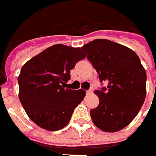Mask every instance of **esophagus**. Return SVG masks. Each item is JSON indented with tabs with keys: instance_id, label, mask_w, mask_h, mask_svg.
Wrapping results in <instances>:
<instances>
[{
	"instance_id": "obj_1",
	"label": "esophagus",
	"mask_w": 156,
	"mask_h": 156,
	"mask_svg": "<svg viewBox=\"0 0 156 156\" xmlns=\"http://www.w3.org/2000/svg\"><path fill=\"white\" fill-rule=\"evenodd\" d=\"M86 94H87V95H88V94H92V90H91V89L87 90V91H86Z\"/></svg>"
}]
</instances>
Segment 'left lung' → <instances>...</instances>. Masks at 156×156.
<instances>
[{
    "mask_svg": "<svg viewBox=\"0 0 156 156\" xmlns=\"http://www.w3.org/2000/svg\"><path fill=\"white\" fill-rule=\"evenodd\" d=\"M81 48L101 82L108 83L107 90L94 91L99 105L90 110L94 124L105 132L120 131L135 119L145 101V69L135 52L109 40H94Z\"/></svg>",
    "mask_w": 156,
    "mask_h": 156,
    "instance_id": "1",
    "label": "left lung"
}]
</instances>
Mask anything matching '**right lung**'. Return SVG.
I'll return each mask as SVG.
<instances>
[{"mask_svg":"<svg viewBox=\"0 0 156 156\" xmlns=\"http://www.w3.org/2000/svg\"><path fill=\"white\" fill-rule=\"evenodd\" d=\"M86 55L81 48L56 44L22 66L18 76L19 99L27 116L40 128L56 131L68 125L86 92L65 85L70 70Z\"/></svg>","mask_w":156,"mask_h":156,"instance_id":"1","label":"right lung"}]
</instances>
